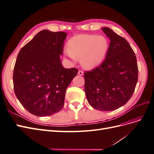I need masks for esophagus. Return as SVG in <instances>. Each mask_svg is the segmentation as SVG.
<instances>
[{
  "label": "esophagus",
  "mask_w": 154,
  "mask_h": 154,
  "mask_svg": "<svg viewBox=\"0 0 154 154\" xmlns=\"http://www.w3.org/2000/svg\"><path fill=\"white\" fill-rule=\"evenodd\" d=\"M78 74L80 76H82V75H83V72L82 71V70H80V71H78Z\"/></svg>",
  "instance_id": "1"
}]
</instances>
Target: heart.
I'll return each mask as SVG.
<instances>
[{
  "mask_svg": "<svg viewBox=\"0 0 154 154\" xmlns=\"http://www.w3.org/2000/svg\"><path fill=\"white\" fill-rule=\"evenodd\" d=\"M109 48V40L104 36L78 35L69 40L65 54L74 61L80 59L83 67L91 69L103 61Z\"/></svg>",
  "mask_w": 154,
  "mask_h": 154,
  "instance_id": "heart-1",
  "label": "heart"
}]
</instances>
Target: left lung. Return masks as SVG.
Masks as SVG:
<instances>
[{
  "label": "left lung",
  "instance_id": "left-lung-1",
  "mask_svg": "<svg viewBox=\"0 0 154 154\" xmlns=\"http://www.w3.org/2000/svg\"><path fill=\"white\" fill-rule=\"evenodd\" d=\"M102 30L110 40L109 48L99 67L85 72V91L93 108L112 111L132 97L138 80V67L136 55L126 39L108 27Z\"/></svg>",
  "mask_w": 154,
  "mask_h": 154
}]
</instances>
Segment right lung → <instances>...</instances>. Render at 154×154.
I'll return each instance as SVG.
<instances>
[{
	"instance_id": "add662e5",
	"label": "right lung",
	"mask_w": 154,
	"mask_h": 154,
	"mask_svg": "<svg viewBox=\"0 0 154 154\" xmlns=\"http://www.w3.org/2000/svg\"><path fill=\"white\" fill-rule=\"evenodd\" d=\"M66 32L42 30L18 53L13 70V88L22 105L32 114L48 116L64 106L67 87L77 68L61 63Z\"/></svg>"
}]
</instances>
